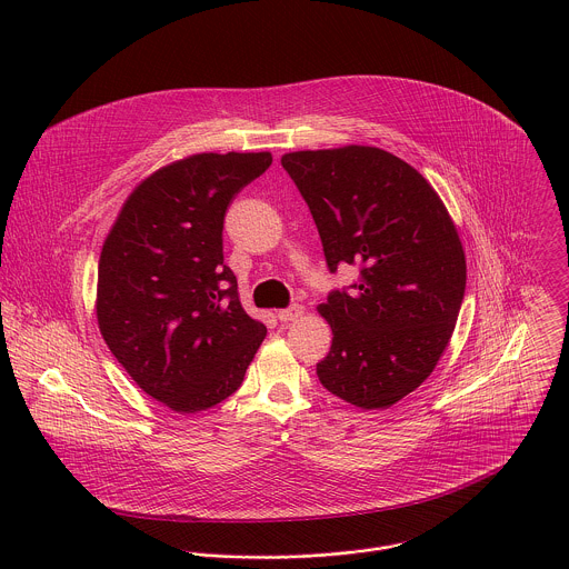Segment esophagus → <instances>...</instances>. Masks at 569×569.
<instances>
[{"mask_svg": "<svg viewBox=\"0 0 569 569\" xmlns=\"http://www.w3.org/2000/svg\"><path fill=\"white\" fill-rule=\"evenodd\" d=\"M301 317H303V306H290V308L279 310V312H277V319H279V321H283V323H288V321H297V319H301Z\"/></svg>", "mask_w": 569, "mask_h": 569, "instance_id": "1", "label": "esophagus"}]
</instances>
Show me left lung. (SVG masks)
I'll return each mask as SVG.
<instances>
[{
	"label": "left lung",
	"instance_id": "8db88e82",
	"mask_svg": "<svg viewBox=\"0 0 569 569\" xmlns=\"http://www.w3.org/2000/svg\"><path fill=\"white\" fill-rule=\"evenodd\" d=\"M317 223L330 272L357 263L352 292L317 310L332 346L321 386L361 410L415 392L448 348L466 295L457 226L410 163L375 146L297 150L281 157Z\"/></svg>",
	"mask_w": 569,
	"mask_h": 569
}]
</instances>
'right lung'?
Returning a JSON list of instances; mask_svg holds the SVG:
<instances>
[{"label": "right lung", "instance_id": "1", "mask_svg": "<svg viewBox=\"0 0 569 569\" xmlns=\"http://www.w3.org/2000/svg\"><path fill=\"white\" fill-rule=\"evenodd\" d=\"M270 152H199L172 161L123 201L99 257V332L152 399L208 410L243 381L266 326L246 315L223 263V217Z\"/></svg>", "mask_w": 569, "mask_h": 569}]
</instances>
